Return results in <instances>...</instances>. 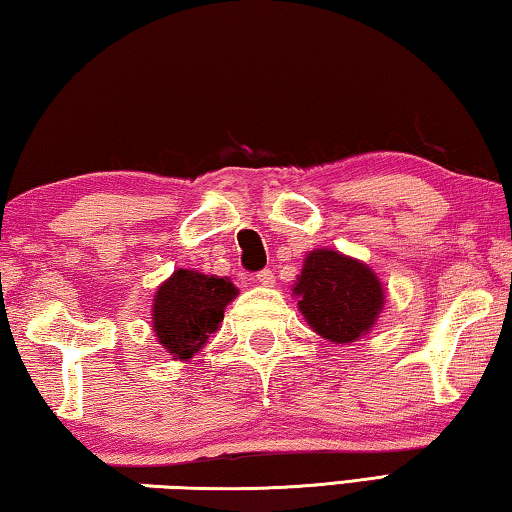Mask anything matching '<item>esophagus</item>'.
I'll return each instance as SVG.
<instances>
[{"mask_svg":"<svg viewBox=\"0 0 512 512\" xmlns=\"http://www.w3.org/2000/svg\"><path fill=\"white\" fill-rule=\"evenodd\" d=\"M255 280L259 284H264V287H271V284H275V273L271 271V268H262V271H257Z\"/></svg>","mask_w":512,"mask_h":512,"instance_id":"34e87169","label":"esophagus"}]
</instances>
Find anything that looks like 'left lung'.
Returning <instances> with one entry per match:
<instances>
[{"mask_svg": "<svg viewBox=\"0 0 512 512\" xmlns=\"http://www.w3.org/2000/svg\"><path fill=\"white\" fill-rule=\"evenodd\" d=\"M293 291L314 332L334 343H352L370 332L384 307L377 275L336 250H311Z\"/></svg>", "mask_w": 512, "mask_h": 512, "instance_id": "8db88e82", "label": "left lung"}]
</instances>
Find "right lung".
I'll use <instances>...</instances> for the list:
<instances>
[{"label":"right lung","instance_id":"add662e5","mask_svg":"<svg viewBox=\"0 0 512 512\" xmlns=\"http://www.w3.org/2000/svg\"><path fill=\"white\" fill-rule=\"evenodd\" d=\"M237 296L228 277L196 271L173 273L155 293L153 332L176 359H192L223 320V309Z\"/></svg>","mask_w":512,"mask_h":512}]
</instances>
